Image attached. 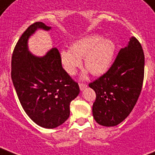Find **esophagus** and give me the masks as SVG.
<instances>
[{"label": "esophagus", "mask_w": 155, "mask_h": 155, "mask_svg": "<svg viewBox=\"0 0 155 155\" xmlns=\"http://www.w3.org/2000/svg\"><path fill=\"white\" fill-rule=\"evenodd\" d=\"M79 85H80V88L81 91H82L83 89H84V88L87 87V84H84V83H80Z\"/></svg>", "instance_id": "esophagus-1"}]
</instances>
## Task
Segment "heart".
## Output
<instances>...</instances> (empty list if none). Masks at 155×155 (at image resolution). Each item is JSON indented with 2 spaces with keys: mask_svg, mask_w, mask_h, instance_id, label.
<instances>
[{
  "mask_svg": "<svg viewBox=\"0 0 155 155\" xmlns=\"http://www.w3.org/2000/svg\"><path fill=\"white\" fill-rule=\"evenodd\" d=\"M115 44L112 40L93 34L73 42L69 49L60 52V62L69 75H74L81 66H84L94 75H102L109 69L114 58Z\"/></svg>",
  "mask_w": 155,
  "mask_h": 155,
  "instance_id": "1",
  "label": "heart"
}]
</instances>
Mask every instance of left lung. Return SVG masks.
<instances>
[{
    "label": "left lung",
    "instance_id": "left-lung-1",
    "mask_svg": "<svg viewBox=\"0 0 155 155\" xmlns=\"http://www.w3.org/2000/svg\"><path fill=\"white\" fill-rule=\"evenodd\" d=\"M145 55L141 45L132 37L120 49L105 74L88 86L96 93L93 114L102 126H116L127 118L140 96L144 80Z\"/></svg>",
    "mask_w": 155,
    "mask_h": 155
}]
</instances>
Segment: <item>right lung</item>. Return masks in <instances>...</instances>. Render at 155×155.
<instances>
[{
  "mask_svg": "<svg viewBox=\"0 0 155 155\" xmlns=\"http://www.w3.org/2000/svg\"><path fill=\"white\" fill-rule=\"evenodd\" d=\"M50 27L35 22L22 33L11 59V78L24 111L41 127L54 128L70 116V103L80 93L77 82L62 68L56 48L44 57L28 51V41L35 31Z\"/></svg>",
  "mask_w": 155,
  "mask_h": 155,
  "instance_id": "add662e5",
  "label": "right lung"
}]
</instances>
